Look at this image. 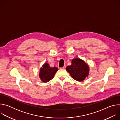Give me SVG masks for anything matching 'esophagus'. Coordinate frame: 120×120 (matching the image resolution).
<instances>
[{"label": "esophagus", "instance_id": "obj_1", "mask_svg": "<svg viewBox=\"0 0 120 120\" xmlns=\"http://www.w3.org/2000/svg\"><path fill=\"white\" fill-rule=\"evenodd\" d=\"M65 67H66V65H64V66L63 67H61V69H65Z\"/></svg>", "mask_w": 120, "mask_h": 120}]
</instances>
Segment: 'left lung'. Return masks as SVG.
Here are the masks:
<instances>
[{"mask_svg":"<svg viewBox=\"0 0 120 120\" xmlns=\"http://www.w3.org/2000/svg\"><path fill=\"white\" fill-rule=\"evenodd\" d=\"M66 70L73 79L81 82L88 76L89 67L83 60L79 58H75L72 60L71 65L66 67Z\"/></svg>","mask_w":120,"mask_h":120,"instance_id":"left-lung-1","label":"left lung"}]
</instances>
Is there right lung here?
<instances>
[{
	"label": "right lung",
	"mask_w": 120,
	"mask_h": 120,
	"mask_svg": "<svg viewBox=\"0 0 120 120\" xmlns=\"http://www.w3.org/2000/svg\"><path fill=\"white\" fill-rule=\"evenodd\" d=\"M57 70V67H51L48 64L45 63L40 69L39 77L42 82H48L53 78Z\"/></svg>",
	"instance_id": "add662e5"
}]
</instances>
